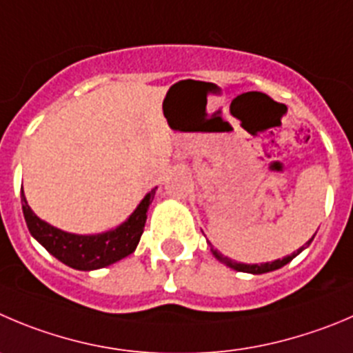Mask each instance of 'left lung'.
<instances>
[{
    "instance_id": "1",
    "label": "left lung",
    "mask_w": 353,
    "mask_h": 353,
    "mask_svg": "<svg viewBox=\"0 0 353 353\" xmlns=\"http://www.w3.org/2000/svg\"><path fill=\"white\" fill-rule=\"evenodd\" d=\"M312 239H314V237H312ZM312 239L308 241V243L305 244V246H308V244L312 243ZM305 246H303V248H300V250H298L296 253H293V254H290V256L283 258V260L268 261V263H261V265H258V263H254V265L237 263V261L230 260V258H227V256H223V254H221V253H218V251H216V250H213V248H211V253H213L214 256H216L218 260L221 261V263H225V265H227V267L234 268V270H237V272H248V274H267V272L277 270V268H281V267H284V265H286V263H290V261L293 260V258L296 256V254L300 253L301 250H305Z\"/></svg>"
}]
</instances>
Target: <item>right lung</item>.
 Masks as SVG:
<instances>
[{
	"label": "right lung",
	"mask_w": 353,
	"mask_h": 353,
	"mask_svg": "<svg viewBox=\"0 0 353 353\" xmlns=\"http://www.w3.org/2000/svg\"><path fill=\"white\" fill-rule=\"evenodd\" d=\"M20 194H22L23 218H26L31 236L36 237V241L41 243L45 250L62 263L69 265L76 270H95V268L116 263L135 251L143 234L147 210H149V204L152 203L156 189H152L143 197L139 208L123 225L110 232L97 234V236H76V234L55 229L46 221L39 220L29 208L23 190H20Z\"/></svg>",
	"instance_id": "1"
}]
</instances>
